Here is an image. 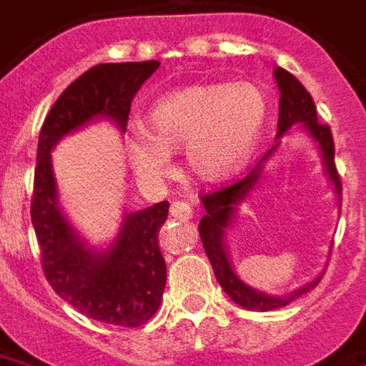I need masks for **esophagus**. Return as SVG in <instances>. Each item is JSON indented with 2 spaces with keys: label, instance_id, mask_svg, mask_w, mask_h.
<instances>
[{
  "label": "esophagus",
  "instance_id": "obj_1",
  "mask_svg": "<svg viewBox=\"0 0 366 366\" xmlns=\"http://www.w3.org/2000/svg\"><path fill=\"white\" fill-rule=\"evenodd\" d=\"M170 215L176 217V219H190L192 215H194V209H192L190 204H186V202H174V204L170 206Z\"/></svg>",
  "mask_w": 366,
  "mask_h": 366
}]
</instances>
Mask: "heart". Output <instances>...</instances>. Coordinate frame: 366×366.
Masks as SVG:
<instances>
[{"label":"heart","mask_w":366,"mask_h":366,"mask_svg":"<svg viewBox=\"0 0 366 366\" xmlns=\"http://www.w3.org/2000/svg\"><path fill=\"white\" fill-rule=\"evenodd\" d=\"M267 115L262 92L249 82L199 84L159 97L149 109V129L127 131L135 174L147 184L170 172L172 149L184 147L186 167L199 180L233 174L251 154Z\"/></svg>","instance_id":"b5f03b06"}]
</instances>
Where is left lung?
Returning a JSON list of instances; mask_svg holds the SVG:
<instances>
[{
  "mask_svg": "<svg viewBox=\"0 0 366 366\" xmlns=\"http://www.w3.org/2000/svg\"><path fill=\"white\" fill-rule=\"evenodd\" d=\"M274 78L276 86L280 90L276 144L257 162V167H253L247 172L245 178H241L235 184L225 186L222 190L207 194V196L202 198V206L206 209V214L199 222V237H202V243H204V249H206L207 259L214 267L217 282L222 284L225 294L237 306L245 307V310H254V312H270V310H276V307L288 306L290 302H294L300 296H304L306 292L315 288V284L320 282L323 276L317 274L314 280H310L307 284L288 292V294L272 296V294H267V292L257 290V288L249 286L239 278L235 269H233L229 247H227V229L233 227L239 207H241V204H245L249 194L254 190V186L261 180L264 164L269 162L270 157L280 147L282 137L294 125H298V129L306 131L307 135L312 137V141L317 144L325 174L330 178V182L333 184V190L337 194L339 204H341V180H339L335 160H333L335 159V144H333L331 129L317 121L314 99L310 96V92L300 84V80H296L284 68H274Z\"/></svg>",
  "mask_w": 366,
  "mask_h": 366,
  "instance_id": "8db88e82",
  "label": "left lung"
}]
</instances>
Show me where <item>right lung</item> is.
Wrapping results in <instances>:
<instances>
[{
  "label": "right lung",
  "mask_w": 366,
  "mask_h": 366,
  "mask_svg": "<svg viewBox=\"0 0 366 366\" xmlns=\"http://www.w3.org/2000/svg\"><path fill=\"white\" fill-rule=\"evenodd\" d=\"M160 66L159 60L97 64L68 86L46 115L36 149L31 219L43 270L60 298L92 320L137 327L159 310L167 286V262L159 231L168 202L123 215L117 235L105 247H92L59 204L52 149L70 133L96 119L127 131L131 99Z\"/></svg>",
  "instance_id": "obj_1"
}]
</instances>
